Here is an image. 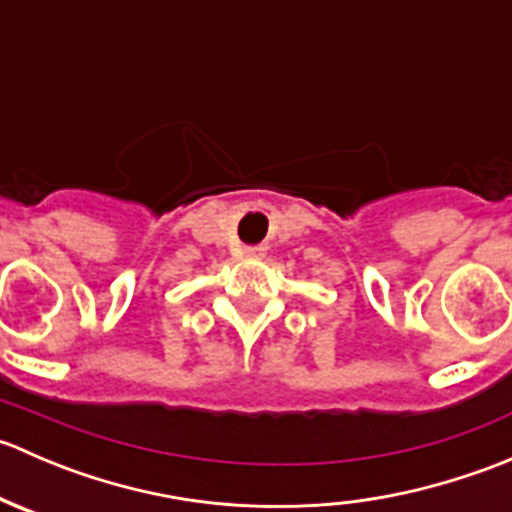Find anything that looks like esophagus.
Masks as SVG:
<instances>
[{
    "label": "esophagus",
    "mask_w": 512,
    "mask_h": 512,
    "mask_svg": "<svg viewBox=\"0 0 512 512\" xmlns=\"http://www.w3.org/2000/svg\"><path fill=\"white\" fill-rule=\"evenodd\" d=\"M265 252H267V247L250 245V247H245V250H242V255L250 257V260H260V257H265Z\"/></svg>",
    "instance_id": "esophagus-1"
}]
</instances>
